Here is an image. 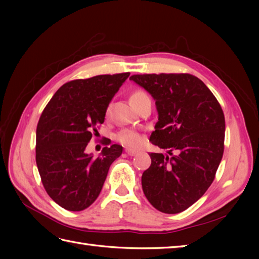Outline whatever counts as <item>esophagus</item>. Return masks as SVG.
Here are the masks:
<instances>
[{"label": "esophagus", "instance_id": "34e87169", "mask_svg": "<svg viewBox=\"0 0 259 259\" xmlns=\"http://www.w3.org/2000/svg\"><path fill=\"white\" fill-rule=\"evenodd\" d=\"M125 153L128 156H135L136 153H137V151L134 150V149H125Z\"/></svg>", "mask_w": 259, "mask_h": 259}]
</instances>
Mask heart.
I'll use <instances>...</instances> for the list:
<instances>
[{
	"instance_id": "obj_1",
	"label": "heart",
	"mask_w": 259,
	"mask_h": 259,
	"mask_svg": "<svg viewBox=\"0 0 259 259\" xmlns=\"http://www.w3.org/2000/svg\"><path fill=\"white\" fill-rule=\"evenodd\" d=\"M146 98H148V95L145 91L135 90L131 92V95H130V102L136 108ZM108 112H109V109H107V113ZM117 140L120 142V144H122L123 146L131 147V148H137L142 144L141 135L139 133H137V131L130 130V129L121 130L120 133H118Z\"/></svg>"
}]
</instances>
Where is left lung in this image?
Masks as SVG:
<instances>
[{
	"label": "left lung",
	"instance_id": "8db88e82",
	"mask_svg": "<svg viewBox=\"0 0 259 259\" xmlns=\"http://www.w3.org/2000/svg\"><path fill=\"white\" fill-rule=\"evenodd\" d=\"M130 79L156 100L159 118L150 141L170 155L150 153L142 190L159 211L181 212L202 197L216 176L225 147L223 109L207 85L189 73L134 74Z\"/></svg>",
	"mask_w": 259,
	"mask_h": 259
}]
</instances>
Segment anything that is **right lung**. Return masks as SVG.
Returning <instances> with one entry per match:
<instances>
[{
	"mask_svg": "<svg viewBox=\"0 0 259 259\" xmlns=\"http://www.w3.org/2000/svg\"><path fill=\"white\" fill-rule=\"evenodd\" d=\"M129 72L96 75L64 83L43 110L36 126L35 160L48 195L70 211L92 205L122 147L106 140L101 155L85 147L103 123L107 108Z\"/></svg>",
	"mask_w": 259,
	"mask_h": 259,
	"instance_id": "obj_1",
	"label": "right lung"
}]
</instances>
